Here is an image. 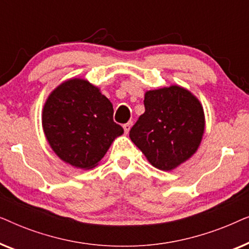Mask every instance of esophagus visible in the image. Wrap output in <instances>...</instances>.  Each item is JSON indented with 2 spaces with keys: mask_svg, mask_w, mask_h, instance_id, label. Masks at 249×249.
<instances>
[{
  "mask_svg": "<svg viewBox=\"0 0 249 249\" xmlns=\"http://www.w3.org/2000/svg\"><path fill=\"white\" fill-rule=\"evenodd\" d=\"M131 125H132V121H129V122H127V124H124V130L125 134H128L129 130H130Z\"/></svg>",
  "mask_w": 249,
  "mask_h": 249,
  "instance_id": "1",
  "label": "esophagus"
}]
</instances>
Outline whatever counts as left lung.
Masks as SVG:
<instances>
[{"instance_id": "obj_1", "label": "left lung", "mask_w": 249, "mask_h": 249, "mask_svg": "<svg viewBox=\"0 0 249 249\" xmlns=\"http://www.w3.org/2000/svg\"><path fill=\"white\" fill-rule=\"evenodd\" d=\"M144 105L129 137L153 166L171 171L199 147L205 130L202 104L188 89L172 85L146 91Z\"/></svg>"}]
</instances>
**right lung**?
I'll return each instance as SVG.
<instances>
[{"instance_id": "1", "label": "right lung", "mask_w": 249, "mask_h": 249, "mask_svg": "<svg viewBox=\"0 0 249 249\" xmlns=\"http://www.w3.org/2000/svg\"><path fill=\"white\" fill-rule=\"evenodd\" d=\"M45 137L63 162L93 169L124 134L113 121V105L100 88L81 78L63 81L49 95L42 112Z\"/></svg>"}]
</instances>
